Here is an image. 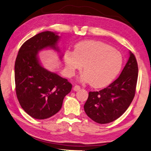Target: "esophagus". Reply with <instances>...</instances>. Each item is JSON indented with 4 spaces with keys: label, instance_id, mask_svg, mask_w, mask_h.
Instances as JSON below:
<instances>
[{
    "label": "esophagus",
    "instance_id": "34e87169",
    "mask_svg": "<svg viewBox=\"0 0 151 151\" xmlns=\"http://www.w3.org/2000/svg\"><path fill=\"white\" fill-rule=\"evenodd\" d=\"M80 86H78V85H76L75 86H74V88H73V90L74 91H76V92H77V91H78V90H80Z\"/></svg>",
    "mask_w": 151,
    "mask_h": 151
}]
</instances>
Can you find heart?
<instances>
[{"label":"heart","instance_id":"b5f03b06","mask_svg":"<svg viewBox=\"0 0 151 151\" xmlns=\"http://www.w3.org/2000/svg\"><path fill=\"white\" fill-rule=\"evenodd\" d=\"M67 71L73 76L83 68L85 72L81 80L93 87L107 85L122 68V57L119 51L102 41H83L77 43L74 51H66L64 55Z\"/></svg>","mask_w":151,"mask_h":151}]
</instances>
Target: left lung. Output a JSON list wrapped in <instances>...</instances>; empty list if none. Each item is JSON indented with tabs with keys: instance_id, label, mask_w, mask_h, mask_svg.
Here are the masks:
<instances>
[{
	"instance_id": "8db88e82",
	"label": "left lung",
	"mask_w": 151,
	"mask_h": 151,
	"mask_svg": "<svg viewBox=\"0 0 151 151\" xmlns=\"http://www.w3.org/2000/svg\"><path fill=\"white\" fill-rule=\"evenodd\" d=\"M138 71L137 59L130 51L129 58L119 77L102 90L89 92L83 106L88 116L99 124H107L120 117L134 97Z\"/></svg>"
}]
</instances>
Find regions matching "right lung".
Listing matches in <instances>:
<instances>
[{
  "instance_id": "right-lung-1",
  "label": "right lung",
  "mask_w": 151,
  "mask_h": 151,
  "mask_svg": "<svg viewBox=\"0 0 151 151\" xmlns=\"http://www.w3.org/2000/svg\"><path fill=\"white\" fill-rule=\"evenodd\" d=\"M58 33L44 31L28 39L22 45L14 64L17 97L22 108L35 119L50 118L61 108L65 96L72 85L67 79L51 72L41 65L39 51L57 46Z\"/></svg>"
}]
</instances>
